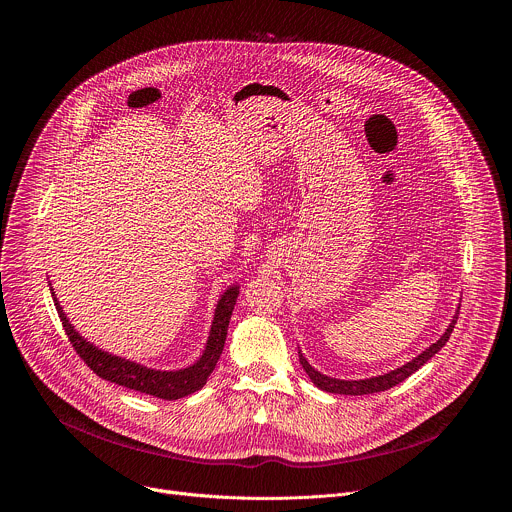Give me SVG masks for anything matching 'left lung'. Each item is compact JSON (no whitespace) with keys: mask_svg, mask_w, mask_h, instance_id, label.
<instances>
[{"mask_svg":"<svg viewBox=\"0 0 512 512\" xmlns=\"http://www.w3.org/2000/svg\"><path fill=\"white\" fill-rule=\"evenodd\" d=\"M458 314H460V308L456 310V314H454L450 326H448L446 332L440 336V340H435V342H433L431 346H427L421 354H417L415 358H411L409 362H405L403 367H397V369H393V371H389V373H383V375H377V377L356 379V381H346V379L328 377V375H324V373H320V371H316V369L312 367V364L308 362V358L302 354V350H300V362H302V367H304L306 375L310 377V381H312L318 389H322V391H326V393H334V395H371V393H381V391H387V389H391V387L403 383L409 375H413L415 371H419L431 356H435L437 352H440V350L446 346V342L450 340V334H452V330H454V326H456V322H458Z\"/></svg>","mask_w":512,"mask_h":512,"instance_id":"8db88e82","label":"left lung"}]
</instances>
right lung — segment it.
<instances>
[{"label":"right lung","mask_w":512,"mask_h":512,"mask_svg":"<svg viewBox=\"0 0 512 512\" xmlns=\"http://www.w3.org/2000/svg\"><path fill=\"white\" fill-rule=\"evenodd\" d=\"M48 285H50V294H52L58 318L64 326V332H66L70 344L75 346L77 354L87 362V367H91L93 373H97L101 379H105L109 383L133 389L137 393L152 395L158 399H166V401L182 399L186 395L196 393L198 389H202L206 385L210 373L216 367L218 358H221V354H223L229 322H231L237 298H239V283L229 285L225 289V294L218 298L204 350L196 362H192V364H188V367L178 369V371H160V369L145 367V364H139L135 360L111 354V352L95 346L91 340H87L75 326L70 324V320L66 318L64 310L54 294L50 281H48Z\"/></svg>","instance_id":"right-lung-1"}]
</instances>
